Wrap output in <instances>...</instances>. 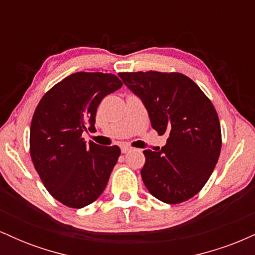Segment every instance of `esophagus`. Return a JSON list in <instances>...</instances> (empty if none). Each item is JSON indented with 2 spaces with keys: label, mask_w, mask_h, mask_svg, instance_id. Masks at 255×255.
<instances>
[{
  "label": "esophagus",
  "mask_w": 255,
  "mask_h": 255,
  "mask_svg": "<svg viewBox=\"0 0 255 255\" xmlns=\"http://www.w3.org/2000/svg\"><path fill=\"white\" fill-rule=\"evenodd\" d=\"M130 150H131L130 146H128V145H122V146H121L122 153H127V152L130 151Z\"/></svg>",
  "instance_id": "34e87169"
}]
</instances>
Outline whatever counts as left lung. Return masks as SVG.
<instances>
[{
	"mask_svg": "<svg viewBox=\"0 0 255 255\" xmlns=\"http://www.w3.org/2000/svg\"><path fill=\"white\" fill-rule=\"evenodd\" d=\"M142 101L152 128L169 133L162 150H145L141 177L154 198L178 204L194 197L215 169L222 148L212 102L192 79L177 72L119 73Z\"/></svg>",
	"mask_w": 255,
	"mask_h": 255,
	"instance_id": "left-lung-1",
	"label": "left lung"
}]
</instances>
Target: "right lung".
<instances>
[{
    "label": "right lung",
    "instance_id": "add662e5",
    "mask_svg": "<svg viewBox=\"0 0 255 255\" xmlns=\"http://www.w3.org/2000/svg\"><path fill=\"white\" fill-rule=\"evenodd\" d=\"M110 73L78 72L43 96L30 128L32 163L48 192L73 209L97 200L107 187L121 150L90 141L83 131L95 130L102 99L122 86Z\"/></svg>",
    "mask_w": 255,
    "mask_h": 255
}]
</instances>
